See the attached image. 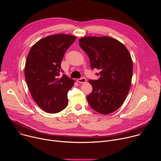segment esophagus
Returning <instances> with one entry per match:
<instances>
[{"label": "esophagus", "instance_id": "obj_1", "mask_svg": "<svg viewBox=\"0 0 161 161\" xmlns=\"http://www.w3.org/2000/svg\"><path fill=\"white\" fill-rule=\"evenodd\" d=\"M77 81L80 83H84L86 81V80L85 78H80V79H78L77 80Z\"/></svg>", "mask_w": 161, "mask_h": 161}]
</instances>
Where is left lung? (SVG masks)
Listing matches in <instances>:
<instances>
[{
	"label": "left lung",
	"instance_id": "8db88e82",
	"mask_svg": "<svg viewBox=\"0 0 161 161\" xmlns=\"http://www.w3.org/2000/svg\"><path fill=\"white\" fill-rule=\"evenodd\" d=\"M79 44L90 59L91 68L100 71L97 80H88L92 86L87 96L88 104L103 114L115 111L123 104L131 85L133 64L128 50L108 36L83 37Z\"/></svg>",
	"mask_w": 161,
	"mask_h": 161
}]
</instances>
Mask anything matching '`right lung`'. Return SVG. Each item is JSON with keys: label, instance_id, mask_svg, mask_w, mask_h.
<instances>
[{"label": "right lung", "instance_id": "1", "mask_svg": "<svg viewBox=\"0 0 161 161\" xmlns=\"http://www.w3.org/2000/svg\"><path fill=\"white\" fill-rule=\"evenodd\" d=\"M76 39L70 34L50 35L36 42L29 52L25 80L34 101L46 112L56 113L67 106V92L75 80L65 75L60 79L58 76L64 53Z\"/></svg>", "mask_w": 161, "mask_h": 161}]
</instances>
